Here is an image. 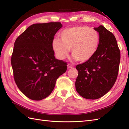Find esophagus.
Here are the masks:
<instances>
[{
    "label": "esophagus",
    "instance_id": "obj_1",
    "mask_svg": "<svg viewBox=\"0 0 129 129\" xmlns=\"http://www.w3.org/2000/svg\"><path fill=\"white\" fill-rule=\"evenodd\" d=\"M67 66H68V69H70V68H73V65H72V64H68Z\"/></svg>",
    "mask_w": 129,
    "mask_h": 129
}]
</instances>
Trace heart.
Returning a JSON list of instances; mask_svg holds the SVG:
<instances>
[{
	"mask_svg": "<svg viewBox=\"0 0 129 129\" xmlns=\"http://www.w3.org/2000/svg\"><path fill=\"white\" fill-rule=\"evenodd\" d=\"M60 39H54L52 48L57 59L64 60L71 49L75 60L85 62L98 50L100 37L99 32L87 26H75L65 29L60 33Z\"/></svg>",
	"mask_w": 129,
	"mask_h": 129,
	"instance_id": "1",
	"label": "heart"
}]
</instances>
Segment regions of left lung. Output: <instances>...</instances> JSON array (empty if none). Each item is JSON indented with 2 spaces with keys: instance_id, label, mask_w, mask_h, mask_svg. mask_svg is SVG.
I'll return each instance as SVG.
<instances>
[{
  "instance_id": "8db88e82",
  "label": "left lung",
  "mask_w": 129,
  "mask_h": 129,
  "mask_svg": "<svg viewBox=\"0 0 129 129\" xmlns=\"http://www.w3.org/2000/svg\"><path fill=\"white\" fill-rule=\"evenodd\" d=\"M100 37L98 50L91 59L76 66V90L82 97L97 99L105 95L118 75L120 51L114 34L103 25L94 28Z\"/></svg>"
}]
</instances>
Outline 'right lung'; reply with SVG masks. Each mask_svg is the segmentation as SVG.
Listing matches in <instances>:
<instances>
[{"label":"right lung","instance_id":"add662e5","mask_svg":"<svg viewBox=\"0 0 129 129\" xmlns=\"http://www.w3.org/2000/svg\"><path fill=\"white\" fill-rule=\"evenodd\" d=\"M60 22L34 24L16 38L11 57L14 79L26 97L41 100L50 95L67 62L55 59L52 42Z\"/></svg>","mask_w":129,"mask_h":129}]
</instances>
